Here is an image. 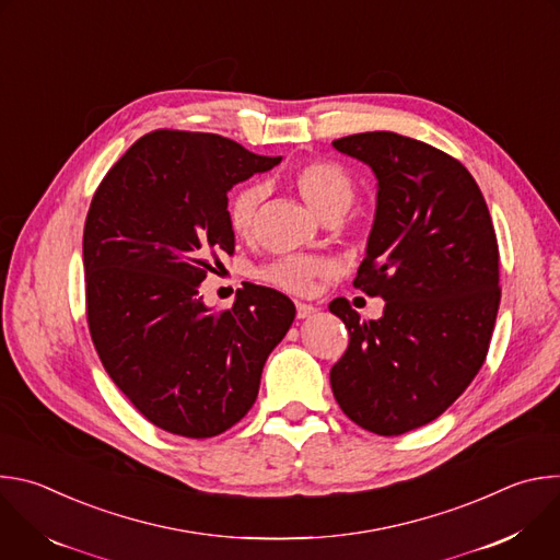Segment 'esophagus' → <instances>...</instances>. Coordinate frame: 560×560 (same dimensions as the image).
<instances>
[{"mask_svg": "<svg viewBox=\"0 0 560 560\" xmlns=\"http://www.w3.org/2000/svg\"><path fill=\"white\" fill-rule=\"evenodd\" d=\"M314 312H316V307H314V305L296 301V316H299V318H307V316H312Z\"/></svg>", "mask_w": 560, "mask_h": 560, "instance_id": "obj_1", "label": "esophagus"}]
</instances>
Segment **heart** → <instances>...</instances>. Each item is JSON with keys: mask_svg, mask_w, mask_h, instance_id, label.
Wrapping results in <instances>:
<instances>
[{"mask_svg": "<svg viewBox=\"0 0 560 560\" xmlns=\"http://www.w3.org/2000/svg\"><path fill=\"white\" fill-rule=\"evenodd\" d=\"M292 182L301 197L324 219H337L357 199V182L348 168L330 159H310L294 168ZM266 199V186L250 179L232 190L228 199L230 230L248 238L253 236L259 219V208ZM335 270V264L322 255H281L259 270V279L294 294H305L314 279L326 277Z\"/></svg>", "mask_w": 560, "mask_h": 560, "instance_id": "1", "label": "heart"}]
</instances>
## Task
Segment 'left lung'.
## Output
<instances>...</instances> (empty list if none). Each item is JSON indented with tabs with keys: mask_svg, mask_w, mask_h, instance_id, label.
<instances>
[{
	"mask_svg": "<svg viewBox=\"0 0 560 560\" xmlns=\"http://www.w3.org/2000/svg\"><path fill=\"white\" fill-rule=\"evenodd\" d=\"M332 145L378 179L354 288L385 307L361 322L348 299L330 303L350 335L330 385L348 419L398 436L439 419L486 363L501 303L497 232L481 188L447 152L385 130Z\"/></svg>",
	"mask_w": 560,
	"mask_h": 560,
	"instance_id": "8db88e82",
	"label": "left lung"
}]
</instances>
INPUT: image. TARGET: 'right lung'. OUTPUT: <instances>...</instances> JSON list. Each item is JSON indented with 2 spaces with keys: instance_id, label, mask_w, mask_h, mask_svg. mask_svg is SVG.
<instances>
[{
  "instance_id": "add662e5",
  "label": "right lung",
  "mask_w": 560,
  "mask_h": 560,
  "mask_svg": "<svg viewBox=\"0 0 560 560\" xmlns=\"http://www.w3.org/2000/svg\"><path fill=\"white\" fill-rule=\"evenodd\" d=\"M279 162L221 135L164 128L137 139L91 201V339L139 415L171 434L210 439L242 421L294 322V303L266 285L236 290L228 310L199 294L217 253H234L228 190Z\"/></svg>"
}]
</instances>
